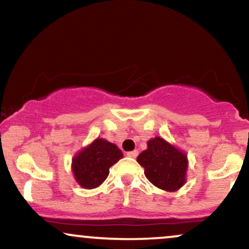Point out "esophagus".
Instances as JSON below:
<instances>
[{
    "instance_id": "esophagus-1",
    "label": "esophagus",
    "mask_w": 249,
    "mask_h": 249,
    "mask_svg": "<svg viewBox=\"0 0 249 249\" xmlns=\"http://www.w3.org/2000/svg\"><path fill=\"white\" fill-rule=\"evenodd\" d=\"M127 157H130V158H136L137 156H138V151L134 150V151H130V152L126 153Z\"/></svg>"
}]
</instances>
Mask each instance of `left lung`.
Wrapping results in <instances>:
<instances>
[{
    "instance_id": "left-lung-1",
    "label": "left lung",
    "mask_w": 249,
    "mask_h": 249,
    "mask_svg": "<svg viewBox=\"0 0 249 249\" xmlns=\"http://www.w3.org/2000/svg\"><path fill=\"white\" fill-rule=\"evenodd\" d=\"M137 161L144 167L148 181L160 190L176 192L186 182L187 154L160 137L147 142Z\"/></svg>"
}]
</instances>
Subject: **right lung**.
Masks as SVG:
<instances>
[{
  "instance_id": "1",
  "label": "right lung",
  "mask_w": 249,
  "mask_h": 249,
  "mask_svg": "<svg viewBox=\"0 0 249 249\" xmlns=\"http://www.w3.org/2000/svg\"><path fill=\"white\" fill-rule=\"evenodd\" d=\"M122 158L123 152L117 145L97 138L73 156L71 171L79 186L92 190L101 186L110 173V167Z\"/></svg>"
}]
</instances>
